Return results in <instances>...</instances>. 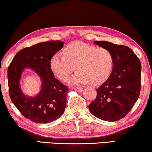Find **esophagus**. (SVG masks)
<instances>
[{
    "instance_id": "obj_1",
    "label": "esophagus",
    "mask_w": 152,
    "mask_h": 152,
    "mask_svg": "<svg viewBox=\"0 0 152 152\" xmlns=\"http://www.w3.org/2000/svg\"><path fill=\"white\" fill-rule=\"evenodd\" d=\"M72 89L76 90L78 92H81L83 91V87H73Z\"/></svg>"
}]
</instances>
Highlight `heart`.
Instances as JSON below:
<instances>
[{"instance_id": "1", "label": "heart", "mask_w": 152, "mask_h": 152, "mask_svg": "<svg viewBox=\"0 0 152 152\" xmlns=\"http://www.w3.org/2000/svg\"><path fill=\"white\" fill-rule=\"evenodd\" d=\"M63 53L64 56L54 54L50 59L51 71L61 80H66L74 71V67L77 72L68 80L72 85L89 82L94 85H100L111 73L113 56L105 48L74 42L65 47Z\"/></svg>"}]
</instances>
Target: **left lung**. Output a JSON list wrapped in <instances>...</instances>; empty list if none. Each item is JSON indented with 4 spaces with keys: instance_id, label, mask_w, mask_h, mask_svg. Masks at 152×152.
Returning a JSON list of instances; mask_svg holds the SVG:
<instances>
[{
    "instance_id": "8db88e82",
    "label": "left lung",
    "mask_w": 152,
    "mask_h": 152,
    "mask_svg": "<svg viewBox=\"0 0 152 152\" xmlns=\"http://www.w3.org/2000/svg\"><path fill=\"white\" fill-rule=\"evenodd\" d=\"M94 44L105 48L113 56V71L98 89L89 106L91 114L104 121H115L130 111L141 91V64L130 48L106 41Z\"/></svg>"
}]
</instances>
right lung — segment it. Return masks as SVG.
<instances>
[{
	"instance_id": "right-lung-1",
	"label": "right lung",
	"mask_w": 152,
	"mask_h": 152,
	"mask_svg": "<svg viewBox=\"0 0 152 152\" xmlns=\"http://www.w3.org/2000/svg\"><path fill=\"white\" fill-rule=\"evenodd\" d=\"M62 41H48L22 49L15 54L7 70L10 98L26 119L38 124H48L58 119L66 107L67 87L58 81L51 71L50 59L62 48ZM30 68L42 81L40 92L35 97L25 96L19 80L22 72Z\"/></svg>"
}]
</instances>
